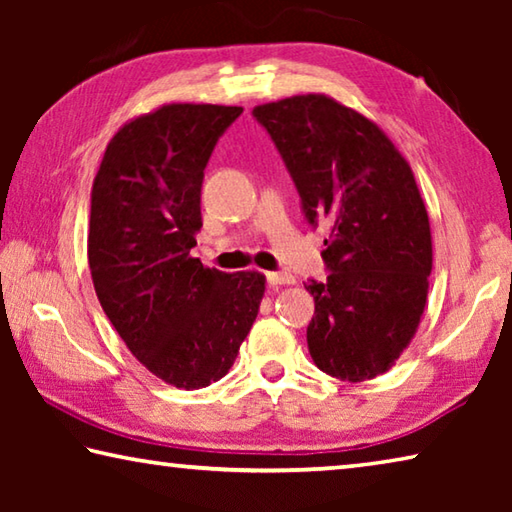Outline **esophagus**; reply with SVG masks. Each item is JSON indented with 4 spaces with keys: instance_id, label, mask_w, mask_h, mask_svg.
Listing matches in <instances>:
<instances>
[{
    "instance_id": "esophagus-1",
    "label": "esophagus",
    "mask_w": 512,
    "mask_h": 512,
    "mask_svg": "<svg viewBox=\"0 0 512 512\" xmlns=\"http://www.w3.org/2000/svg\"><path fill=\"white\" fill-rule=\"evenodd\" d=\"M266 282L271 284V287H282V284H293V275L282 273V271H271L266 273Z\"/></svg>"
}]
</instances>
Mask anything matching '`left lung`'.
Segmentation results:
<instances>
[{"instance_id": "obj_1", "label": "left lung", "mask_w": 512, "mask_h": 512, "mask_svg": "<svg viewBox=\"0 0 512 512\" xmlns=\"http://www.w3.org/2000/svg\"><path fill=\"white\" fill-rule=\"evenodd\" d=\"M300 194L309 225H332L325 280H307V327L316 366L343 381H366L400 359L427 302L429 216L413 171L393 142L359 112L325 94L253 110Z\"/></svg>"}]
</instances>
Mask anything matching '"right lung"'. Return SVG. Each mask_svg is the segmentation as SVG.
I'll return each mask as SVG.
<instances>
[{
    "label": "right lung",
    "instance_id": "1",
    "mask_svg": "<svg viewBox=\"0 0 512 512\" xmlns=\"http://www.w3.org/2000/svg\"><path fill=\"white\" fill-rule=\"evenodd\" d=\"M244 108L169 103L112 137L92 185L88 262L103 311L133 357L176 388L219 381L257 318L264 275L189 255L219 137Z\"/></svg>",
    "mask_w": 512,
    "mask_h": 512
}]
</instances>
